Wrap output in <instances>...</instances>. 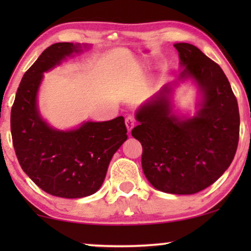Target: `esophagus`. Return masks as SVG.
Listing matches in <instances>:
<instances>
[{
	"label": "esophagus",
	"mask_w": 251,
	"mask_h": 251,
	"mask_svg": "<svg viewBox=\"0 0 251 251\" xmlns=\"http://www.w3.org/2000/svg\"><path fill=\"white\" fill-rule=\"evenodd\" d=\"M125 124H126V128H127V131H128L129 133H131L132 128L135 126V119L133 118V117L128 116L127 118L125 119Z\"/></svg>",
	"instance_id": "34e87169"
}]
</instances>
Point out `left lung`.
<instances>
[{"mask_svg": "<svg viewBox=\"0 0 251 251\" xmlns=\"http://www.w3.org/2000/svg\"><path fill=\"white\" fill-rule=\"evenodd\" d=\"M181 72L135 111L133 138L141 142L142 170L160 192L192 195L217 181L234 158L239 142V106L222 68L195 46L175 43ZM197 87L196 113L175 109L180 82Z\"/></svg>", "mask_w": 251, "mask_h": 251, "instance_id": "left-lung-1", "label": "left lung"}]
</instances>
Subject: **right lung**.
<instances>
[{
  "label": "right lung",
  "mask_w": 251,
  "mask_h": 251,
  "mask_svg": "<svg viewBox=\"0 0 251 251\" xmlns=\"http://www.w3.org/2000/svg\"><path fill=\"white\" fill-rule=\"evenodd\" d=\"M89 48L92 45L70 42L48 47L25 72L11 110L12 142L22 169L42 190L63 199L86 198L98 192L112 156L127 140L123 116L59 129L40 111L43 73Z\"/></svg>",
  "instance_id": "1"
}]
</instances>
